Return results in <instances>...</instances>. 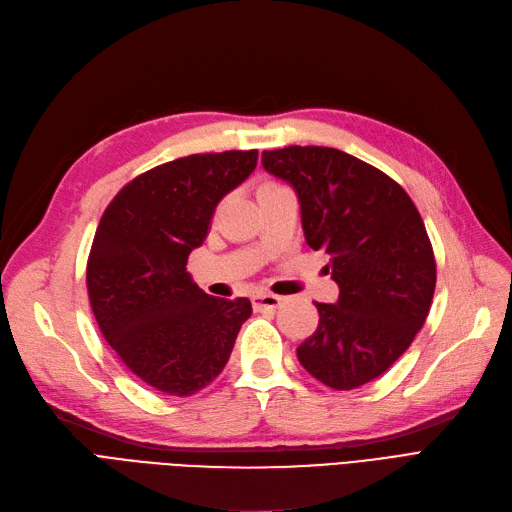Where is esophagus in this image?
<instances>
[{"label":"esophagus","mask_w":512,"mask_h":512,"mask_svg":"<svg viewBox=\"0 0 512 512\" xmlns=\"http://www.w3.org/2000/svg\"><path fill=\"white\" fill-rule=\"evenodd\" d=\"M252 304H254L256 311H264V309L275 311L277 306L281 304V298L275 296V294H256V296L252 298Z\"/></svg>","instance_id":"34e87169"}]
</instances>
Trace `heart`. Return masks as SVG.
Listing matches in <instances>:
<instances>
[{"label":"heart","mask_w":512,"mask_h":512,"mask_svg":"<svg viewBox=\"0 0 512 512\" xmlns=\"http://www.w3.org/2000/svg\"><path fill=\"white\" fill-rule=\"evenodd\" d=\"M271 185H275V182H262L260 189H264V187H271Z\"/></svg>","instance_id":"1"}]
</instances>
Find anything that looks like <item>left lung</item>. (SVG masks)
I'll return each instance as SVG.
<instances>
[{
	"label": "left lung",
	"instance_id": "1",
	"mask_svg": "<svg viewBox=\"0 0 512 512\" xmlns=\"http://www.w3.org/2000/svg\"><path fill=\"white\" fill-rule=\"evenodd\" d=\"M262 168L294 187L304 239L330 256L340 288L336 304L315 302L319 325L298 361L353 391L410 349L431 311L437 264L420 212L391 176L338 149L264 151Z\"/></svg>",
	"mask_w": 512,
	"mask_h": 512
}]
</instances>
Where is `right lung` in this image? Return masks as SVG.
<instances>
[{
	"label": "right lung",
	"mask_w": 512,
	"mask_h": 512,
	"mask_svg": "<svg viewBox=\"0 0 512 512\" xmlns=\"http://www.w3.org/2000/svg\"><path fill=\"white\" fill-rule=\"evenodd\" d=\"M258 151L180 157L136 176L109 203L88 256V296L102 336L142 382L174 397L227 365L248 298H214L187 271L218 201L256 168Z\"/></svg>",
	"instance_id": "obj_1"
}]
</instances>
